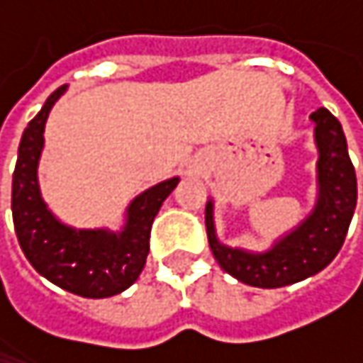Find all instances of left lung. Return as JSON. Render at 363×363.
<instances>
[{
  "label": "left lung",
  "instance_id": "8db88e82",
  "mask_svg": "<svg viewBox=\"0 0 363 363\" xmlns=\"http://www.w3.org/2000/svg\"><path fill=\"white\" fill-rule=\"evenodd\" d=\"M311 119L320 149V197L315 210L296 231L264 254L229 248L216 240L212 201L206 203V233L214 258L229 275L254 288H281L315 275L332 262L349 231L357 203V181L340 121L328 109H318Z\"/></svg>",
  "mask_w": 363,
  "mask_h": 363
}]
</instances>
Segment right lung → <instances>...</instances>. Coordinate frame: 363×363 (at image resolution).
Masks as SVG:
<instances>
[{
    "label": "right lung",
    "instance_id": "add662e5",
    "mask_svg": "<svg viewBox=\"0 0 363 363\" xmlns=\"http://www.w3.org/2000/svg\"><path fill=\"white\" fill-rule=\"evenodd\" d=\"M65 90L67 86L54 90L23 132L12 177L14 231L27 260L45 279L77 296L107 298L138 279L149 254L153 218L179 179L140 193L128 208V223L121 233L75 231L58 223L39 195L37 162L48 113Z\"/></svg>",
    "mask_w": 363,
    "mask_h": 363
}]
</instances>
